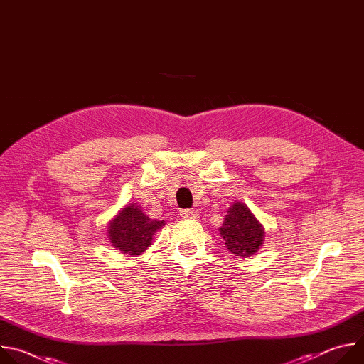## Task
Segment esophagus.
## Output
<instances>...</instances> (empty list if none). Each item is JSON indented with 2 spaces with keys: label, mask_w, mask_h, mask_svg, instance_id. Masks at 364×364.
I'll list each match as a JSON object with an SVG mask.
<instances>
[{
  "label": "esophagus",
  "mask_w": 364,
  "mask_h": 364,
  "mask_svg": "<svg viewBox=\"0 0 364 364\" xmlns=\"http://www.w3.org/2000/svg\"><path fill=\"white\" fill-rule=\"evenodd\" d=\"M180 215H181V218H183V219H197V216H198V213H197L196 210H191V209L181 210V212H180Z\"/></svg>",
  "instance_id": "1"
}]
</instances>
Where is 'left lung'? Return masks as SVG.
<instances>
[{
	"mask_svg": "<svg viewBox=\"0 0 364 364\" xmlns=\"http://www.w3.org/2000/svg\"><path fill=\"white\" fill-rule=\"evenodd\" d=\"M219 233L229 252L240 257L255 255L265 240V228L242 201H233L229 207Z\"/></svg>",
	"mask_w": 364,
	"mask_h": 364,
	"instance_id": "left-lung-1",
	"label": "left lung"
}]
</instances>
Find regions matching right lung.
Instances as JSON below:
<instances>
[{
    "instance_id": "right-lung-1",
    "label": "right lung",
    "mask_w": 364,
    "mask_h": 364,
    "mask_svg": "<svg viewBox=\"0 0 364 364\" xmlns=\"http://www.w3.org/2000/svg\"><path fill=\"white\" fill-rule=\"evenodd\" d=\"M164 225V220L149 219L142 212V207L132 203L125 205L108 223L107 236L115 249L135 256L151 246L155 232Z\"/></svg>"
}]
</instances>
